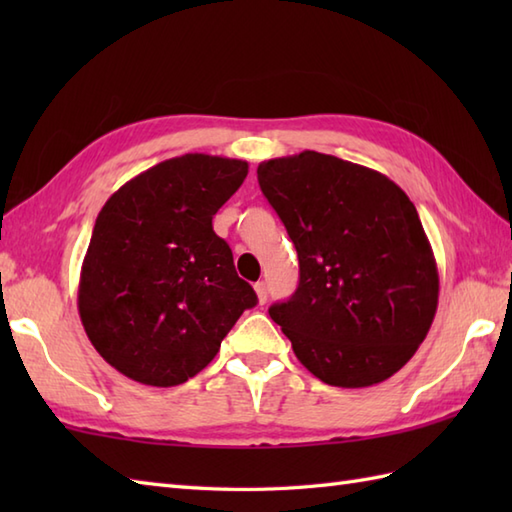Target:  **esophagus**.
Listing matches in <instances>:
<instances>
[{
	"instance_id": "esophagus-1",
	"label": "esophagus",
	"mask_w": 512,
	"mask_h": 512,
	"mask_svg": "<svg viewBox=\"0 0 512 512\" xmlns=\"http://www.w3.org/2000/svg\"><path fill=\"white\" fill-rule=\"evenodd\" d=\"M255 292H257V301L259 303H266V299H268V286L264 284V281H257Z\"/></svg>"
}]
</instances>
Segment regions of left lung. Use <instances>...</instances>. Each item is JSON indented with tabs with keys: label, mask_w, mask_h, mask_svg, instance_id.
<instances>
[{
	"label": "left lung",
	"mask_w": 512,
	"mask_h": 512,
	"mask_svg": "<svg viewBox=\"0 0 512 512\" xmlns=\"http://www.w3.org/2000/svg\"><path fill=\"white\" fill-rule=\"evenodd\" d=\"M262 193L299 255V286L268 310L310 374L369 387L416 354L440 277L416 206L396 182L319 151L259 162Z\"/></svg>",
	"instance_id": "obj_1"
}]
</instances>
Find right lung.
Segmentation results:
<instances>
[{"label":"right lung","instance_id":"right-lung-1","mask_svg":"<svg viewBox=\"0 0 512 512\" xmlns=\"http://www.w3.org/2000/svg\"><path fill=\"white\" fill-rule=\"evenodd\" d=\"M246 173V160L184 154L105 202L76 301L94 350L123 376L151 387L187 383L257 303L213 231V215Z\"/></svg>","mask_w":512,"mask_h":512}]
</instances>
